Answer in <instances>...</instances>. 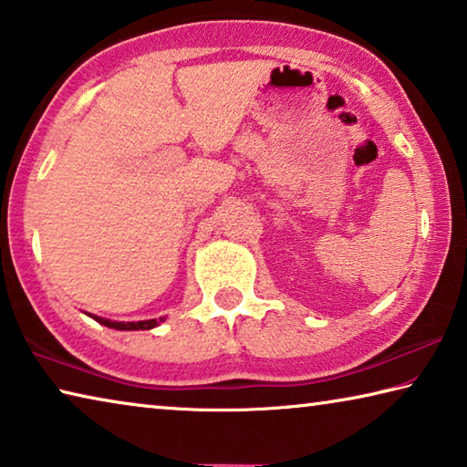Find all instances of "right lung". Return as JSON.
<instances>
[{
  "mask_svg": "<svg viewBox=\"0 0 467 467\" xmlns=\"http://www.w3.org/2000/svg\"><path fill=\"white\" fill-rule=\"evenodd\" d=\"M90 317L94 321L102 323V326H107L110 329H119V331H133V329H152L158 326L156 319H148V321H138V323H123V321H109V319H102V317H97V315H90ZM162 321V319H161Z\"/></svg>",
  "mask_w": 467,
  "mask_h": 467,
  "instance_id": "add662e5",
  "label": "right lung"
}]
</instances>
